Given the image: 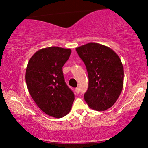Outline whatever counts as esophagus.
Returning a JSON list of instances; mask_svg holds the SVG:
<instances>
[{
    "instance_id": "34e87169",
    "label": "esophagus",
    "mask_w": 148,
    "mask_h": 148,
    "mask_svg": "<svg viewBox=\"0 0 148 148\" xmlns=\"http://www.w3.org/2000/svg\"><path fill=\"white\" fill-rule=\"evenodd\" d=\"M75 92H76V93L79 94V93H80V89H79V87H76V88H75Z\"/></svg>"
}]
</instances>
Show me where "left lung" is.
Returning <instances> with one entry per match:
<instances>
[{
	"label": "left lung",
	"instance_id": "left-lung-1",
	"mask_svg": "<svg viewBox=\"0 0 148 148\" xmlns=\"http://www.w3.org/2000/svg\"><path fill=\"white\" fill-rule=\"evenodd\" d=\"M86 66L88 89L84 95L90 108L105 111L116 102L123 85V67L117 53L111 48L89 42L76 48Z\"/></svg>",
	"mask_w": 148,
	"mask_h": 148
}]
</instances>
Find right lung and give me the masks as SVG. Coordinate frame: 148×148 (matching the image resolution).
Instances as JSON below:
<instances>
[{
	"label": "right lung",
	"mask_w": 148,
	"mask_h": 148,
	"mask_svg": "<svg viewBox=\"0 0 148 148\" xmlns=\"http://www.w3.org/2000/svg\"><path fill=\"white\" fill-rule=\"evenodd\" d=\"M71 53L70 49L58 47L40 49L30 59L26 69L25 79L31 97L43 112L56 118L69 113L75 99L63 73Z\"/></svg>",
	"instance_id": "obj_1"
}]
</instances>
